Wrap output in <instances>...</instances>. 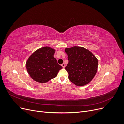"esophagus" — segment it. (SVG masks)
Returning <instances> with one entry per match:
<instances>
[{
  "instance_id": "34e87169",
  "label": "esophagus",
  "mask_w": 124,
  "mask_h": 124,
  "mask_svg": "<svg viewBox=\"0 0 124 124\" xmlns=\"http://www.w3.org/2000/svg\"><path fill=\"white\" fill-rule=\"evenodd\" d=\"M61 65H62V66L63 67V68H65V64L64 63H63Z\"/></svg>"
}]
</instances>
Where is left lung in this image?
I'll return each mask as SVG.
<instances>
[{
	"instance_id": "obj_1",
	"label": "left lung",
	"mask_w": 124,
	"mask_h": 124,
	"mask_svg": "<svg viewBox=\"0 0 124 124\" xmlns=\"http://www.w3.org/2000/svg\"><path fill=\"white\" fill-rule=\"evenodd\" d=\"M68 63L65 67L68 78L78 86H83L93 79L97 71L98 60L88 50L83 47L66 48Z\"/></svg>"
}]
</instances>
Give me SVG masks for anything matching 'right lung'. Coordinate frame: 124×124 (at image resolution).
Segmentation results:
<instances>
[{
    "label": "right lung",
    "instance_id": "obj_1",
    "mask_svg": "<svg viewBox=\"0 0 124 124\" xmlns=\"http://www.w3.org/2000/svg\"><path fill=\"white\" fill-rule=\"evenodd\" d=\"M55 50L49 46L37 50L29 57L26 63L27 70L35 81L45 83L57 77L62 67L54 57Z\"/></svg>",
    "mask_w": 124,
    "mask_h": 124
}]
</instances>
